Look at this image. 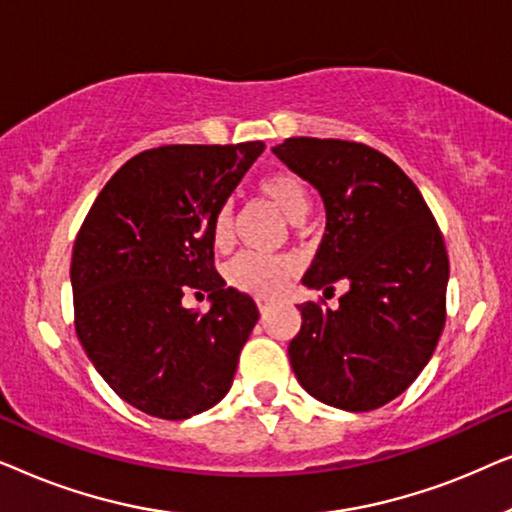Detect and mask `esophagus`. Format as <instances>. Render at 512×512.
I'll list each match as a JSON object with an SVG mask.
<instances>
[{
  "label": "esophagus",
  "instance_id": "obj_1",
  "mask_svg": "<svg viewBox=\"0 0 512 512\" xmlns=\"http://www.w3.org/2000/svg\"><path fill=\"white\" fill-rule=\"evenodd\" d=\"M256 305H258V310H261V314H268V310L272 307V300H268V298H256Z\"/></svg>",
  "mask_w": 512,
  "mask_h": 512
}]
</instances>
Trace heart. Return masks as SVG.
Wrapping results in <instances>:
<instances>
[{
    "mask_svg": "<svg viewBox=\"0 0 512 512\" xmlns=\"http://www.w3.org/2000/svg\"><path fill=\"white\" fill-rule=\"evenodd\" d=\"M265 198L282 209L289 221H303L310 209L307 186L291 172H272L258 184ZM212 242L216 249H226L233 242V209L221 205L212 216ZM298 272V263L284 254H261V251H242L228 265V282L244 293L272 298L282 293Z\"/></svg>",
    "mask_w": 512,
    "mask_h": 512,
    "instance_id": "1",
    "label": "heart"
}]
</instances>
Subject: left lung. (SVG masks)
Listing matches in <instances>:
<instances>
[{
	"label": "left lung",
	"mask_w": 512,
	"mask_h": 512,
	"mask_svg": "<svg viewBox=\"0 0 512 512\" xmlns=\"http://www.w3.org/2000/svg\"><path fill=\"white\" fill-rule=\"evenodd\" d=\"M272 153L326 207L303 284L324 293L349 284L335 310L298 305L293 373L333 408H382L417 380L443 333L450 261L438 223L408 174L366 144L291 137Z\"/></svg>",
	"instance_id": "left-lung-1"
}]
</instances>
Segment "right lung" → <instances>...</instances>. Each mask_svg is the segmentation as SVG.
<instances>
[{"mask_svg": "<svg viewBox=\"0 0 512 512\" xmlns=\"http://www.w3.org/2000/svg\"><path fill=\"white\" fill-rule=\"evenodd\" d=\"M263 149L170 144L137 153L76 235V335L104 382L146 415H200L233 384L258 307L216 272L212 216ZM188 288L210 293L209 313L180 305Z\"/></svg>", "mask_w": 512, "mask_h": 512, "instance_id": "right-lung-1", "label": "right lung"}]
</instances>
